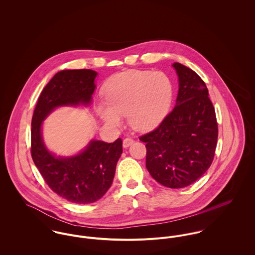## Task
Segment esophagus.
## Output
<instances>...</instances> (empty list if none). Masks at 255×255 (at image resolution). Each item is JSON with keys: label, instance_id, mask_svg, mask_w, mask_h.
<instances>
[{"label": "esophagus", "instance_id": "esophagus-1", "mask_svg": "<svg viewBox=\"0 0 255 255\" xmlns=\"http://www.w3.org/2000/svg\"><path fill=\"white\" fill-rule=\"evenodd\" d=\"M133 142H134V140H133L132 138L127 137V138H125V139L123 140V146H124L125 148H128V146L131 145Z\"/></svg>", "mask_w": 255, "mask_h": 255}]
</instances>
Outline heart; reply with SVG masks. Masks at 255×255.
I'll return each instance as SVG.
<instances>
[{
  "instance_id": "heart-1",
  "label": "heart",
  "mask_w": 255,
  "mask_h": 255,
  "mask_svg": "<svg viewBox=\"0 0 255 255\" xmlns=\"http://www.w3.org/2000/svg\"><path fill=\"white\" fill-rule=\"evenodd\" d=\"M106 100L96 104L99 117L111 127H119L122 116L138 130L157 126L172 100V84L160 72L132 71L116 76L106 88Z\"/></svg>"
}]
</instances>
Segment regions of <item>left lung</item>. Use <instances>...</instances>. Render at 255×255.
<instances>
[{
  "instance_id": "8db88e82",
  "label": "left lung",
  "mask_w": 255,
  "mask_h": 255,
  "mask_svg": "<svg viewBox=\"0 0 255 255\" xmlns=\"http://www.w3.org/2000/svg\"><path fill=\"white\" fill-rule=\"evenodd\" d=\"M179 93L175 108L152 131L146 143V168L164 186L182 188L196 182L211 166L218 139L215 109L201 77L175 63Z\"/></svg>"
}]
</instances>
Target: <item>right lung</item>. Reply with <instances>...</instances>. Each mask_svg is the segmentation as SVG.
I'll use <instances>...</instances> for the list:
<instances>
[{"instance_id":"obj_1","label":"right lung","mask_w":255,"mask_h":255,"mask_svg":"<svg viewBox=\"0 0 255 255\" xmlns=\"http://www.w3.org/2000/svg\"><path fill=\"white\" fill-rule=\"evenodd\" d=\"M97 73L92 70H68L56 73L42 90L31 121V156L49 187L61 197L77 204L100 199L109 189L123 141L92 140L80 154L57 158L44 145L43 120L59 106L87 105L94 92Z\"/></svg>"}]
</instances>
